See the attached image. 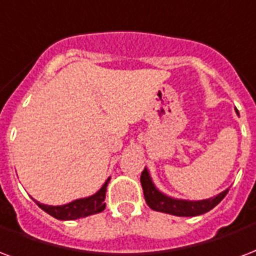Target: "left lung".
Listing matches in <instances>:
<instances>
[{"label": "left lung", "instance_id": "obj_1", "mask_svg": "<svg viewBox=\"0 0 256 256\" xmlns=\"http://www.w3.org/2000/svg\"><path fill=\"white\" fill-rule=\"evenodd\" d=\"M141 184H142L144 196L146 200L148 206L156 212H162L168 214L179 216V217H192V216L204 214L206 212L212 210L214 206H217L222 200L228 190L220 192L214 198L204 200H174L170 196H164L157 190L154 184L152 183V179L148 174V170L145 168L141 174Z\"/></svg>", "mask_w": 256, "mask_h": 256}]
</instances>
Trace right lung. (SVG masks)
Instances as JSON below:
<instances>
[{
    "label": "right lung",
    "instance_id": "add662e5",
    "mask_svg": "<svg viewBox=\"0 0 256 256\" xmlns=\"http://www.w3.org/2000/svg\"><path fill=\"white\" fill-rule=\"evenodd\" d=\"M108 182L110 178L106 180L103 187L92 196L82 198V200H76L70 204H66V205L48 206L39 204L36 200L35 202L42 210H44L46 213L58 220H77L81 218V217H86V216L96 214V213H100L106 209L104 200H106V191H107Z\"/></svg>",
    "mask_w": 256,
    "mask_h": 256
}]
</instances>
